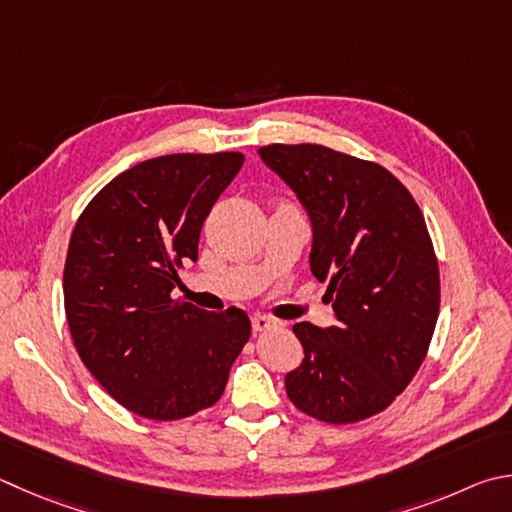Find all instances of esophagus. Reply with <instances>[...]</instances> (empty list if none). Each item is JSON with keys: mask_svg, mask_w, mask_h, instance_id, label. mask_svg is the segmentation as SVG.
Listing matches in <instances>:
<instances>
[{"mask_svg": "<svg viewBox=\"0 0 512 512\" xmlns=\"http://www.w3.org/2000/svg\"><path fill=\"white\" fill-rule=\"evenodd\" d=\"M250 322H253L255 331H266V329H271L277 324V320H273L271 315H264V313H255L253 320H250Z\"/></svg>", "mask_w": 512, "mask_h": 512, "instance_id": "34e87169", "label": "esophagus"}]
</instances>
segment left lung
<instances>
[{
  "label": "left lung",
  "mask_w": 512,
  "mask_h": 512,
  "mask_svg": "<svg viewBox=\"0 0 512 512\" xmlns=\"http://www.w3.org/2000/svg\"><path fill=\"white\" fill-rule=\"evenodd\" d=\"M311 219V273L329 282L336 324L297 322L291 403L318 421L369 418L410 385L439 318V262L421 208L383 165L324 145L259 147Z\"/></svg>",
  "instance_id": "8db88e82"
}]
</instances>
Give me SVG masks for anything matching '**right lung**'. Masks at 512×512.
Wrapping results in <instances>:
<instances>
[{
	"label": "right lung",
	"instance_id": "add662e5",
	"mask_svg": "<svg viewBox=\"0 0 512 512\" xmlns=\"http://www.w3.org/2000/svg\"><path fill=\"white\" fill-rule=\"evenodd\" d=\"M244 154H167L109 181L82 212L64 264L80 360L138 416L176 421L215 405L250 338L248 315L172 300L201 226Z\"/></svg>",
	"mask_w": 512,
	"mask_h": 512
}]
</instances>
